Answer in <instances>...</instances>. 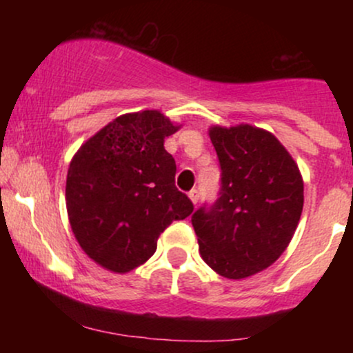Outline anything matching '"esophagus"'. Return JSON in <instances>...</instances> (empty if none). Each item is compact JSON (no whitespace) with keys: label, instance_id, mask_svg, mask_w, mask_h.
Here are the masks:
<instances>
[{"label":"esophagus","instance_id":"34e87169","mask_svg":"<svg viewBox=\"0 0 353 353\" xmlns=\"http://www.w3.org/2000/svg\"><path fill=\"white\" fill-rule=\"evenodd\" d=\"M189 199L192 201V204H197V201H199V190L197 189L189 190Z\"/></svg>","mask_w":353,"mask_h":353}]
</instances>
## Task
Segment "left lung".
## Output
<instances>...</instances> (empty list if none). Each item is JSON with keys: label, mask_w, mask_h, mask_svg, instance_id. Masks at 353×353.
<instances>
[{"label": "left lung", "mask_w": 353, "mask_h": 353, "mask_svg": "<svg viewBox=\"0 0 353 353\" xmlns=\"http://www.w3.org/2000/svg\"><path fill=\"white\" fill-rule=\"evenodd\" d=\"M221 164V192L192 214L199 252L225 279H245L272 265L289 242L303 208L297 164L272 132L239 124L212 125Z\"/></svg>", "instance_id": "left-lung-1"}]
</instances>
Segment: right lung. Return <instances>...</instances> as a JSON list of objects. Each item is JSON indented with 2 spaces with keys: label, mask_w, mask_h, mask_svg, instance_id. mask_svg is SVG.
Instances as JSON below:
<instances>
[{
  "label": "right lung",
  "mask_w": 353,
  "mask_h": 353,
  "mask_svg": "<svg viewBox=\"0 0 353 353\" xmlns=\"http://www.w3.org/2000/svg\"><path fill=\"white\" fill-rule=\"evenodd\" d=\"M179 128L159 111L123 114L72 157L68 217L81 249L104 269L125 274L144 264L161 232L194 210L174 184L176 161L164 149Z\"/></svg>",
  "instance_id": "obj_1"
}]
</instances>
